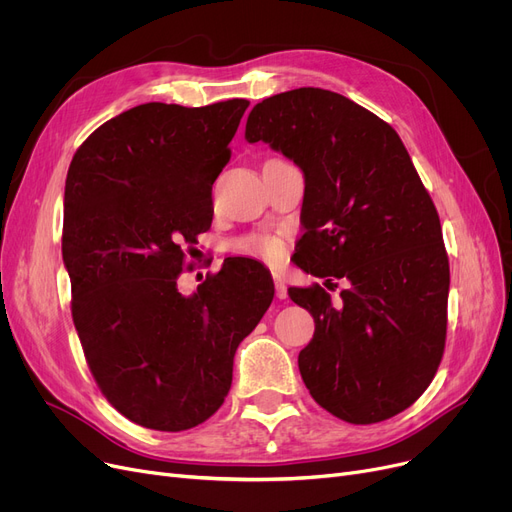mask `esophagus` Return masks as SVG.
Here are the masks:
<instances>
[{
    "mask_svg": "<svg viewBox=\"0 0 512 512\" xmlns=\"http://www.w3.org/2000/svg\"><path fill=\"white\" fill-rule=\"evenodd\" d=\"M274 284H276V297H278V299H286V297H288V290H286L284 280H282L280 276H276V278H274Z\"/></svg>",
    "mask_w": 512,
    "mask_h": 512,
    "instance_id": "1",
    "label": "esophagus"
}]
</instances>
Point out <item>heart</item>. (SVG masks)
<instances>
[{
	"label": "heart",
	"mask_w": 512,
	"mask_h": 512,
	"mask_svg": "<svg viewBox=\"0 0 512 512\" xmlns=\"http://www.w3.org/2000/svg\"><path fill=\"white\" fill-rule=\"evenodd\" d=\"M238 251L265 261H280L284 257V242L272 234H253L238 242Z\"/></svg>",
	"instance_id": "obj_1"
}]
</instances>
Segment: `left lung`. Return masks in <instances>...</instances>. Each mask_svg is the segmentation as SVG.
<instances>
[{"mask_svg": "<svg viewBox=\"0 0 512 512\" xmlns=\"http://www.w3.org/2000/svg\"><path fill=\"white\" fill-rule=\"evenodd\" d=\"M245 139L303 170L297 265L351 286L288 290L315 321L299 353L319 407L367 425L409 409L444 355L450 267L436 205L396 130L344 95L303 87L267 97Z\"/></svg>", "mask_w": 512, "mask_h": 512, "instance_id": "1", "label": "left lung"}]
</instances>
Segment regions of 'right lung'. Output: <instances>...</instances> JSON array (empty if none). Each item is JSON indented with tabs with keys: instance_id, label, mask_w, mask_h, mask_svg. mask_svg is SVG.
Returning a JSON list of instances; mask_svg holds the SVG:
<instances>
[{
	"instance_id": "obj_1",
	"label": "right lung",
	"mask_w": 512,
	"mask_h": 512,
	"mask_svg": "<svg viewBox=\"0 0 512 512\" xmlns=\"http://www.w3.org/2000/svg\"><path fill=\"white\" fill-rule=\"evenodd\" d=\"M247 99L143 103L101 124L72 157L62 255L93 378L126 419L191 429L222 407L234 353L272 305L253 259L224 261L182 297L184 247L211 226V186Z\"/></svg>"
}]
</instances>
